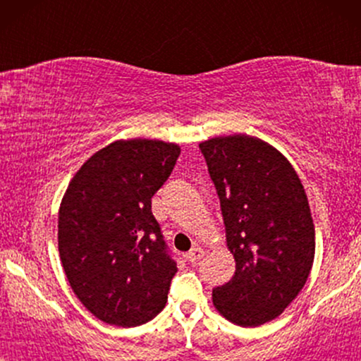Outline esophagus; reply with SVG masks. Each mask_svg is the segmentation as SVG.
<instances>
[{
	"mask_svg": "<svg viewBox=\"0 0 361 361\" xmlns=\"http://www.w3.org/2000/svg\"><path fill=\"white\" fill-rule=\"evenodd\" d=\"M204 255H205V250L200 248V246H195V248H192V250L189 251V255H187V258H189L190 263H197V261H199Z\"/></svg>",
	"mask_w": 361,
	"mask_h": 361,
	"instance_id": "34e87169",
	"label": "esophagus"
}]
</instances>
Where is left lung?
Listing matches in <instances>:
<instances>
[{"mask_svg": "<svg viewBox=\"0 0 361 361\" xmlns=\"http://www.w3.org/2000/svg\"><path fill=\"white\" fill-rule=\"evenodd\" d=\"M220 199L233 278L214 289L230 322L258 327L278 317L304 288L315 230L299 176L281 152L248 135L199 145Z\"/></svg>", "mask_w": 361, "mask_h": 361, "instance_id": "left-lung-1", "label": "left lung"}]
</instances>
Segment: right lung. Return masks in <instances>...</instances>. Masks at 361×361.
Masks as SVG:
<instances>
[{
    "label": "right lung",
    "instance_id": "1",
    "mask_svg": "<svg viewBox=\"0 0 361 361\" xmlns=\"http://www.w3.org/2000/svg\"><path fill=\"white\" fill-rule=\"evenodd\" d=\"M180 147L120 140L95 152L68 184L59 210V255L78 300L97 319L136 327L167 302L177 273L151 199Z\"/></svg>",
    "mask_w": 361,
    "mask_h": 361
}]
</instances>
